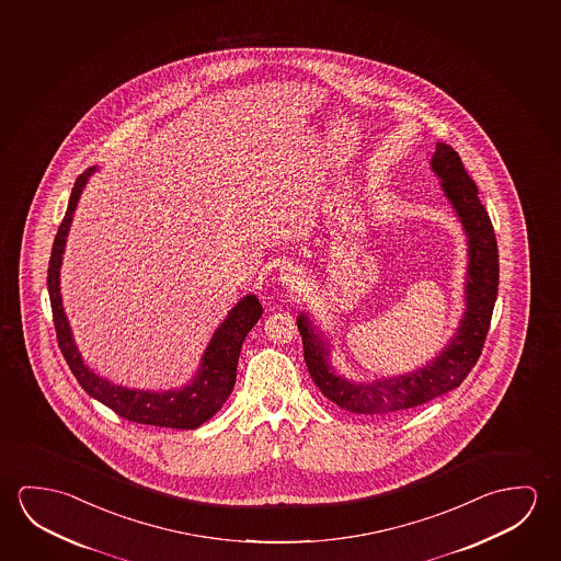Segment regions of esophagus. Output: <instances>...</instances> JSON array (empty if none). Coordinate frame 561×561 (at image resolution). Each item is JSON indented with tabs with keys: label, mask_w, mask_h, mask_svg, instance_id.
<instances>
[{
	"label": "esophagus",
	"mask_w": 561,
	"mask_h": 561,
	"mask_svg": "<svg viewBox=\"0 0 561 561\" xmlns=\"http://www.w3.org/2000/svg\"><path fill=\"white\" fill-rule=\"evenodd\" d=\"M280 280L286 286H298L302 283V271L294 265H285L280 268Z\"/></svg>",
	"instance_id": "34e87169"
}]
</instances>
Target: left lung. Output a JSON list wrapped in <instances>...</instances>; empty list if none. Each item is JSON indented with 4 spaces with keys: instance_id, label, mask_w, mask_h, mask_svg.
Instances as JSON below:
<instances>
[{
    "instance_id": "left-lung-1",
    "label": "left lung",
    "mask_w": 561,
    "mask_h": 561,
    "mask_svg": "<svg viewBox=\"0 0 561 561\" xmlns=\"http://www.w3.org/2000/svg\"><path fill=\"white\" fill-rule=\"evenodd\" d=\"M436 175L443 179V191L460 216L470 243L468 268V310L462 325L450 345L436 356L435 363L417 373L374 383H353L331 370L321 339L311 331L306 316L298 320L302 335L304 360L311 380L328 400L343 410L360 415H398L421 403L445 396L458 388L478 363L490 331L491 313L497 300L499 253L490 214L481 205L478 187L463 168L458 151L448 144H436L431 161Z\"/></svg>"
}]
</instances>
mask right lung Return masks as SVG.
Listing matches in <instances>:
<instances>
[{
	"label": "right lung",
	"instance_id": "1",
	"mask_svg": "<svg viewBox=\"0 0 561 561\" xmlns=\"http://www.w3.org/2000/svg\"><path fill=\"white\" fill-rule=\"evenodd\" d=\"M93 171L95 168H90L76 179L73 188H71L68 210L64 214V220L54 238L53 253L48 261L46 283H48V294H50L58 347L62 351L64 358L81 388L88 391L91 398L107 405L108 410L115 411L116 415L128 419L133 423L153 425V427H201L205 421H208L216 411L222 408L224 401L231 393V388L236 383V368H238V358H240L241 343L245 341V335L250 333L251 328L257 323L263 313L261 302L255 296H245L230 311L228 320L224 321L222 325L216 330L210 345L206 348L205 356H203V368L196 376L195 382L183 390L165 391V393L128 390L123 386H113L105 378H99L98 374L91 373L90 368L81 363L80 353L73 345L70 325L66 321L62 300H60L58 276H60L64 245H66V236L70 230L71 216L80 201L81 188L88 183Z\"/></svg>",
	"mask_w": 561,
	"mask_h": 561
}]
</instances>
